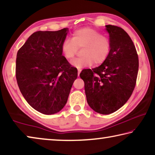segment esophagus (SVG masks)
<instances>
[{
    "label": "esophagus",
    "instance_id": "34e87169",
    "mask_svg": "<svg viewBox=\"0 0 155 155\" xmlns=\"http://www.w3.org/2000/svg\"><path fill=\"white\" fill-rule=\"evenodd\" d=\"M80 73H81V70H79L78 71V77L80 75Z\"/></svg>",
    "mask_w": 155,
    "mask_h": 155
}]
</instances>
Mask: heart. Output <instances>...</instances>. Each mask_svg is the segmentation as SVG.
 I'll return each mask as SVG.
<instances>
[{"label": "heart", "instance_id": "obj_1", "mask_svg": "<svg viewBox=\"0 0 155 155\" xmlns=\"http://www.w3.org/2000/svg\"><path fill=\"white\" fill-rule=\"evenodd\" d=\"M81 48L79 58L71 62L78 70L94 65L101 64L106 60L111 50L108 38L90 28L76 30L71 38H66L61 45V51L65 58L71 60L77 54L78 49Z\"/></svg>", "mask_w": 155, "mask_h": 155}]
</instances>
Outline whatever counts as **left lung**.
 Instances as JSON below:
<instances>
[{"mask_svg":"<svg viewBox=\"0 0 155 155\" xmlns=\"http://www.w3.org/2000/svg\"><path fill=\"white\" fill-rule=\"evenodd\" d=\"M111 50L99 67L83 70L80 77L85 83L88 105L95 112L109 114L130 99L136 85L139 58L132 39L119 27L105 25Z\"/></svg>","mask_w":155,"mask_h":155,"instance_id":"1","label":"left lung"}]
</instances>
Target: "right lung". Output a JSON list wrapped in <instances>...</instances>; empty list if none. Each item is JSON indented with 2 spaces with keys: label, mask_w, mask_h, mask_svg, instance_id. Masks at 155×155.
I'll return each mask as SVG.
<instances>
[{
  "label": "right lung",
  "mask_w": 155,
  "mask_h": 155,
  "mask_svg": "<svg viewBox=\"0 0 155 155\" xmlns=\"http://www.w3.org/2000/svg\"><path fill=\"white\" fill-rule=\"evenodd\" d=\"M68 28L38 31L29 36L16 56V78L27 102L38 112L53 114L63 108L77 69L62 55Z\"/></svg>",
  "instance_id": "obj_1"
}]
</instances>
